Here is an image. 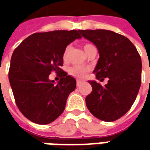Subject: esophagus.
<instances>
[{"label":"esophagus","instance_id":"obj_1","mask_svg":"<svg viewBox=\"0 0 150 150\" xmlns=\"http://www.w3.org/2000/svg\"><path fill=\"white\" fill-rule=\"evenodd\" d=\"M81 83H82V82H81L80 80H77V86H78V87H80V86H81Z\"/></svg>","mask_w":150,"mask_h":150}]
</instances>
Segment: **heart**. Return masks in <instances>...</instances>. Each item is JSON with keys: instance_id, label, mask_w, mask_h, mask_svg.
<instances>
[{"instance_id": "obj_1", "label": "heart", "mask_w": 150, "mask_h": 150, "mask_svg": "<svg viewBox=\"0 0 150 150\" xmlns=\"http://www.w3.org/2000/svg\"><path fill=\"white\" fill-rule=\"evenodd\" d=\"M93 47L92 44H84V51L86 52V51L88 49L89 47ZM67 51H68V47H67L66 50H65V52H64V53H63V59H64V60L66 59L67 54ZM88 72V69H86V68H84V67H82L78 66L72 67H71V68L69 69V73H70L72 76H73V77H76V78H84V77L87 75Z\"/></svg>"}]
</instances>
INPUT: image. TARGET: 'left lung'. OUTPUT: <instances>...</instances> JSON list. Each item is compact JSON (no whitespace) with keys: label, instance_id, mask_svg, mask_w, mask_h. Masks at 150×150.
<instances>
[{"label":"left lung","instance_id":"1","mask_svg":"<svg viewBox=\"0 0 150 150\" xmlns=\"http://www.w3.org/2000/svg\"><path fill=\"white\" fill-rule=\"evenodd\" d=\"M97 47L99 59L93 72L103 87L89 81L93 90L86 97L90 112L105 122L115 121L132 107L141 85L142 62L134 45L126 37L108 30H78Z\"/></svg>","mask_w":150,"mask_h":150}]
</instances>
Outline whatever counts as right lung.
Returning <instances> with one entry per match:
<instances>
[{"mask_svg": "<svg viewBox=\"0 0 150 150\" xmlns=\"http://www.w3.org/2000/svg\"><path fill=\"white\" fill-rule=\"evenodd\" d=\"M81 38L76 30L38 32L14 50L9 82L19 110L33 123L50 124L64 111L76 79L61 68L63 53L68 44ZM53 71L61 78L57 84L49 79Z\"/></svg>", "mask_w": 150, "mask_h": 150, "instance_id": "right-lung-1", "label": "right lung"}]
</instances>
